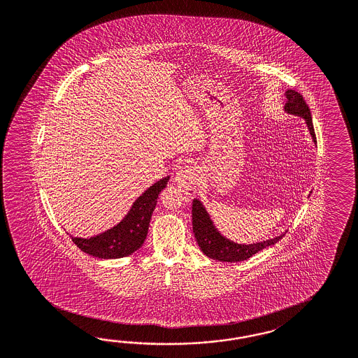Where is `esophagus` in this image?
Instances as JSON below:
<instances>
[{
	"instance_id": "esophagus-1",
	"label": "esophagus",
	"mask_w": 358,
	"mask_h": 358,
	"mask_svg": "<svg viewBox=\"0 0 358 358\" xmlns=\"http://www.w3.org/2000/svg\"><path fill=\"white\" fill-rule=\"evenodd\" d=\"M198 176L199 174L196 168L185 166L176 174L174 182L185 195H194L198 182Z\"/></svg>"
}]
</instances>
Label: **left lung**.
I'll use <instances>...</instances> for the list:
<instances>
[{
	"mask_svg": "<svg viewBox=\"0 0 358 358\" xmlns=\"http://www.w3.org/2000/svg\"><path fill=\"white\" fill-rule=\"evenodd\" d=\"M287 103L284 106V110L288 115L302 117L308 125L310 136L313 138V142L315 141V133L314 126L311 120L309 106L305 103L303 97L294 90H287L285 91ZM193 232L196 242L201 248V250L211 259H216L220 262H241L249 259L254 254L261 252L263 249L268 248L271 245H275L276 242L280 241L285 233H281L280 236H276L266 241L257 242V243H237L224 237L222 233L219 232L215 227L210 213H207L206 207L199 199H194L193 210Z\"/></svg>",
	"mask_w": 358,
	"mask_h": 358,
	"instance_id": "8db88e82",
	"label": "left lung"
}]
</instances>
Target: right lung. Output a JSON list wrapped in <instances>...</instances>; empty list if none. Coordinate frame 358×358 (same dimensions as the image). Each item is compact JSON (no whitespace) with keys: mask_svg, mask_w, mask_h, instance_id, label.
Wrapping results in <instances>:
<instances>
[{"mask_svg":"<svg viewBox=\"0 0 358 358\" xmlns=\"http://www.w3.org/2000/svg\"><path fill=\"white\" fill-rule=\"evenodd\" d=\"M168 181L169 176L150 186L113 228L88 238L70 236L71 240L82 252L101 259L124 258L136 252L145 242L159 194L166 187Z\"/></svg>","mask_w":358,"mask_h":358,"instance_id":"obj_1","label":"right lung"}]
</instances>
